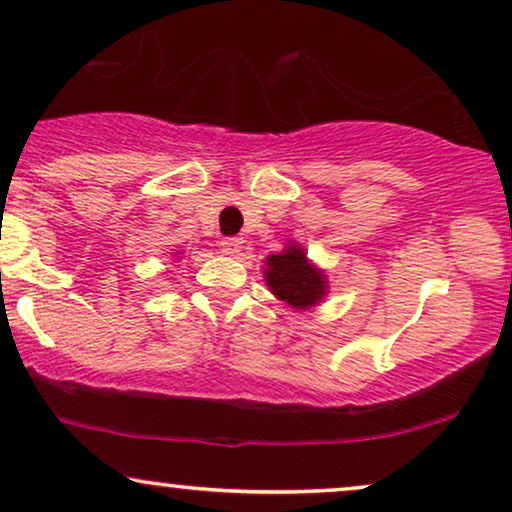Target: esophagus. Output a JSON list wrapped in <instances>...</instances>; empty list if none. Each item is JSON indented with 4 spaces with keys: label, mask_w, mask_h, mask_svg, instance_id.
<instances>
[{
    "label": "esophagus",
    "mask_w": 512,
    "mask_h": 512,
    "mask_svg": "<svg viewBox=\"0 0 512 512\" xmlns=\"http://www.w3.org/2000/svg\"><path fill=\"white\" fill-rule=\"evenodd\" d=\"M242 244H244L242 237H223V240H221V249H223V254L237 256V254H240V251H242Z\"/></svg>",
    "instance_id": "34e87169"
}]
</instances>
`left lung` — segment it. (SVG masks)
<instances>
[{"mask_svg": "<svg viewBox=\"0 0 512 512\" xmlns=\"http://www.w3.org/2000/svg\"><path fill=\"white\" fill-rule=\"evenodd\" d=\"M268 268L263 270L265 282L270 291L286 305L296 310H307L321 303L326 296V275L317 265L307 261L303 247L289 244L282 254H272L265 258Z\"/></svg>", "mask_w": 512, "mask_h": 512, "instance_id": "1", "label": "left lung"}]
</instances>
